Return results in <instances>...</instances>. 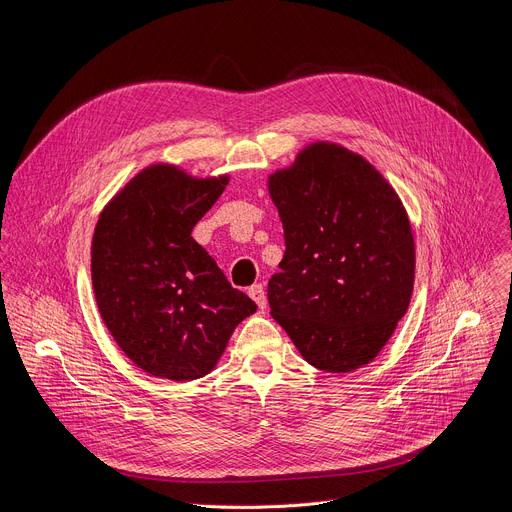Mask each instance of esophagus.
Instances as JSON below:
<instances>
[{"mask_svg":"<svg viewBox=\"0 0 512 512\" xmlns=\"http://www.w3.org/2000/svg\"><path fill=\"white\" fill-rule=\"evenodd\" d=\"M249 296L251 300L259 306V310H265L267 308V298H265V289L261 283H255L249 287Z\"/></svg>","mask_w":512,"mask_h":512,"instance_id":"1","label":"esophagus"}]
</instances>
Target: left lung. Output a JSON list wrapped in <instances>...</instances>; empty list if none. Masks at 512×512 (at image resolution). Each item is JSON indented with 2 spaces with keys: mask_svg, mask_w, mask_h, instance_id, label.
<instances>
[{
  "mask_svg": "<svg viewBox=\"0 0 512 512\" xmlns=\"http://www.w3.org/2000/svg\"><path fill=\"white\" fill-rule=\"evenodd\" d=\"M285 253L267 285L273 320L312 367L369 364L405 316L415 279L407 210L362 156L314 141L267 180Z\"/></svg>",
  "mask_w": 512,
  "mask_h": 512,
  "instance_id": "obj_1",
  "label": "left lung"
}]
</instances>
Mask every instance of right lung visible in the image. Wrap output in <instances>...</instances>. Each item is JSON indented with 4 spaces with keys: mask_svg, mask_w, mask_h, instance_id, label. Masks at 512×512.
<instances>
[{
    "mask_svg": "<svg viewBox=\"0 0 512 512\" xmlns=\"http://www.w3.org/2000/svg\"><path fill=\"white\" fill-rule=\"evenodd\" d=\"M227 184L229 176L152 164L99 214L91 245L97 308L117 346L152 377L208 375L257 310L190 235Z\"/></svg>",
    "mask_w": 512,
    "mask_h": 512,
    "instance_id": "1",
    "label": "right lung"
}]
</instances>
